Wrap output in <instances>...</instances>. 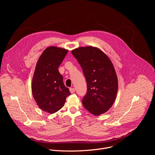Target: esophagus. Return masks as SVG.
Listing matches in <instances>:
<instances>
[{
  "instance_id": "esophagus-1",
  "label": "esophagus",
  "mask_w": 155,
  "mask_h": 155,
  "mask_svg": "<svg viewBox=\"0 0 155 155\" xmlns=\"http://www.w3.org/2000/svg\"><path fill=\"white\" fill-rule=\"evenodd\" d=\"M70 91H71V93H74L75 91V88H74V87H72V88H70Z\"/></svg>"
}]
</instances>
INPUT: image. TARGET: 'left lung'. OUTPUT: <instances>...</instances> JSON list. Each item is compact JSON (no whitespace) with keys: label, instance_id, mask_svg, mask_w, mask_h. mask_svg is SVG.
I'll use <instances>...</instances> for the list:
<instances>
[{"label":"left lung","instance_id":"1","mask_svg":"<svg viewBox=\"0 0 155 155\" xmlns=\"http://www.w3.org/2000/svg\"><path fill=\"white\" fill-rule=\"evenodd\" d=\"M82 68L87 83V93L82 100L84 107L95 116L111 108L118 92V78L114 65L100 49L91 46L72 50Z\"/></svg>","mask_w":155,"mask_h":155}]
</instances>
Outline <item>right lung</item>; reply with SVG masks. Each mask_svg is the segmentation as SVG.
<instances>
[{
	"label": "right lung",
	"mask_w": 155,
	"mask_h": 155,
	"mask_svg": "<svg viewBox=\"0 0 155 155\" xmlns=\"http://www.w3.org/2000/svg\"><path fill=\"white\" fill-rule=\"evenodd\" d=\"M68 52V50L62 48L48 47L43 51L35 66L32 93L38 107L48 114L58 112L71 94L58 71Z\"/></svg>",
	"instance_id": "right-lung-1"
}]
</instances>
